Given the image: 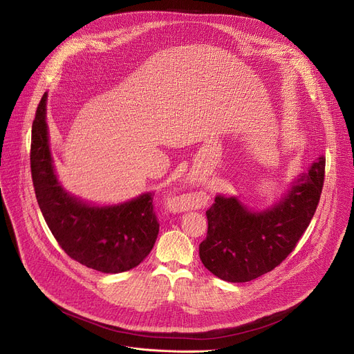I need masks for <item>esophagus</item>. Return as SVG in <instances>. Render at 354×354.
I'll list each match as a JSON object with an SVG mask.
<instances>
[{
    "label": "esophagus",
    "mask_w": 354,
    "mask_h": 354,
    "mask_svg": "<svg viewBox=\"0 0 354 354\" xmlns=\"http://www.w3.org/2000/svg\"><path fill=\"white\" fill-rule=\"evenodd\" d=\"M198 201H199V195H196V194L183 195V196H179V198H178L179 206H180L182 209H185V210H187V209H190V207H194L195 202H198Z\"/></svg>",
    "instance_id": "1"
}]
</instances>
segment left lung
I'll list each match as a JSON object with an SVG mask.
<instances>
[{"label":"left lung","mask_w":354,"mask_h":354,"mask_svg":"<svg viewBox=\"0 0 354 354\" xmlns=\"http://www.w3.org/2000/svg\"><path fill=\"white\" fill-rule=\"evenodd\" d=\"M325 164L320 156L278 203L263 212L248 210L234 196H216L206 212L207 236L199 245L203 266L227 282H247L278 267L294 251L316 212Z\"/></svg>","instance_id":"left-lung-1"}]
</instances>
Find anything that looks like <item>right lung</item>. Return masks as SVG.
Returning a JSON list of instances; mask_svg holds the SVG:
<instances>
[{
	"label": "right lung",
	"instance_id": "right-lung-1",
	"mask_svg": "<svg viewBox=\"0 0 354 354\" xmlns=\"http://www.w3.org/2000/svg\"><path fill=\"white\" fill-rule=\"evenodd\" d=\"M45 93L32 124L30 172L39 209L53 237L71 259L106 274L141 264L151 252L159 223L151 192L115 206H91L59 183L49 149Z\"/></svg>",
	"mask_w": 354,
	"mask_h": 354
}]
</instances>
